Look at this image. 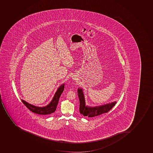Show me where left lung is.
Returning a JSON list of instances; mask_svg holds the SVG:
<instances>
[{
    "instance_id": "1",
    "label": "left lung",
    "mask_w": 153,
    "mask_h": 153,
    "mask_svg": "<svg viewBox=\"0 0 153 153\" xmlns=\"http://www.w3.org/2000/svg\"><path fill=\"white\" fill-rule=\"evenodd\" d=\"M78 98L79 99V112L81 114L88 117H94L107 113L115 105L116 102L95 107H89L85 105V98L81 89L77 90Z\"/></svg>"
}]
</instances>
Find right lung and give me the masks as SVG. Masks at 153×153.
Here are the masks:
<instances>
[{
	"mask_svg": "<svg viewBox=\"0 0 153 153\" xmlns=\"http://www.w3.org/2000/svg\"><path fill=\"white\" fill-rule=\"evenodd\" d=\"M64 88V84H63L58 88L52 101L50 102L49 105H46V107H42V108L36 107L34 105H32L31 104H28L27 102L25 101L24 100H22V103H23L25 105H26V107L32 112L36 113L38 114L48 115L53 113L56 110L58 102L59 100L60 95L63 92Z\"/></svg>",
	"mask_w": 153,
	"mask_h": 153,
	"instance_id": "1",
	"label": "right lung"
}]
</instances>
